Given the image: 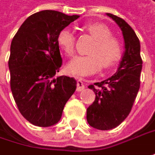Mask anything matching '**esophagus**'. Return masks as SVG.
Returning a JSON list of instances; mask_svg holds the SVG:
<instances>
[{"label": "esophagus", "instance_id": "obj_1", "mask_svg": "<svg viewBox=\"0 0 155 155\" xmlns=\"http://www.w3.org/2000/svg\"><path fill=\"white\" fill-rule=\"evenodd\" d=\"M84 89V83L82 82L81 79H78V81H77V91H81Z\"/></svg>", "mask_w": 155, "mask_h": 155}]
</instances>
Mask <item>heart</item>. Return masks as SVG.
Returning <instances> with one entry per match:
<instances>
[{
    "instance_id": "1",
    "label": "heart",
    "mask_w": 155,
    "mask_h": 155,
    "mask_svg": "<svg viewBox=\"0 0 155 155\" xmlns=\"http://www.w3.org/2000/svg\"><path fill=\"white\" fill-rule=\"evenodd\" d=\"M84 29L96 40L89 50V55L78 56L71 59L66 66L70 74L88 76L97 72L102 66L110 68L121 58L122 47L120 43L112 37L110 28L102 23H91L84 26ZM58 44L67 56L75 52L76 37L73 31L68 28L61 29L58 34Z\"/></svg>"
}]
</instances>
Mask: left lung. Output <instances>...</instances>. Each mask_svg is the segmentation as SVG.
<instances>
[{
	"instance_id": "obj_1",
	"label": "left lung",
	"mask_w": 155,
	"mask_h": 155,
	"mask_svg": "<svg viewBox=\"0 0 155 155\" xmlns=\"http://www.w3.org/2000/svg\"><path fill=\"white\" fill-rule=\"evenodd\" d=\"M120 28L125 42V52L113 76L89 85L96 94L87 108L86 119L91 127L98 130L117 127L129 115L140 85L142 59L140 43L134 30L126 21L106 13Z\"/></svg>"
}]
</instances>
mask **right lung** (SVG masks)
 <instances>
[{
  "instance_id": "1",
  "label": "right lung",
  "mask_w": 155,
  "mask_h": 155,
  "mask_svg": "<svg viewBox=\"0 0 155 155\" xmlns=\"http://www.w3.org/2000/svg\"><path fill=\"white\" fill-rule=\"evenodd\" d=\"M78 17L55 10L37 12L25 20L12 40V94L21 115L36 127L57 124L76 91L73 78L55 75L62 65L58 32Z\"/></svg>"
}]
</instances>
